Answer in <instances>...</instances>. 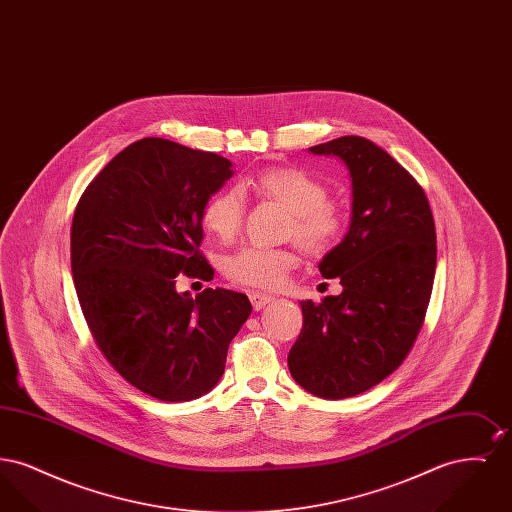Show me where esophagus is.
Wrapping results in <instances>:
<instances>
[{
	"label": "esophagus",
	"instance_id": "1",
	"mask_svg": "<svg viewBox=\"0 0 512 512\" xmlns=\"http://www.w3.org/2000/svg\"><path fill=\"white\" fill-rule=\"evenodd\" d=\"M249 299H251V305H253V309L255 311H261L267 303H270V295H267V293H259V292H253L249 293Z\"/></svg>",
	"mask_w": 512,
	"mask_h": 512
}]
</instances>
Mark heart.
I'll return each mask as SVG.
<instances>
[{
  "mask_svg": "<svg viewBox=\"0 0 512 512\" xmlns=\"http://www.w3.org/2000/svg\"><path fill=\"white\" fill-rule=\"evenodd\" d=\"M261 199L276 201L290 211L286 238L305 253L324 255L340 244L347 217L341 205L328 199V188L317 176L297 167H270L245 180ZM245 217V195L240 188H224L203 207V224L222 242L238 236ZM297 265L292 247L247 245L228 255L222 270L228 280L247 288H278Z\"/></svg>",
  "mask_w": 512,
  "mask_h": 512,
  "instance_id": "obj_1",
  "label": "heart"
}]
</instances>
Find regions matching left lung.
I'll list each match as a JSON object with an SVG mask.
<instances>
[{"label": "left lung", "mask_w": 512, "mask_h": 512, "mask_svg": "<svg viewBox=\"0 0 512 512\" xmlns=\"http://www.w3.org/2000/svg\"><path fill=\"white\" fill-rule=\"evenodd\" d=\"M336 155L353 182L347 236L318 265L343 292L301 301L288 355L293 380L322 399L374 388L399 368L424 324L436 274V226L422 186L361 136L309 147Z\"/></svg>", "instance_id": "1"}]
</instances>
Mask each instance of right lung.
I'll use <instances>...</instances> for the list:
<instances>
[{
    "mask_svg": "<svg viewBox=\"0 0 512 512\" xmlns=\"http://www.w3.org/2000/svg\"><path fill=\"white\" fill-rule=\"evenodd\" d=\"M230 176L217 153L144 138L103 167L74 209L71 268L88 328L109 365L161 401L213 390L251 315L245 293L176 292L178 274L213 280L201 219Z\"/></svg>",
    "mask_w": 512,
    "mask_h": 512,
    "instance_id": "1",
    "label": "right lung"
}]
</instances>
